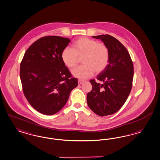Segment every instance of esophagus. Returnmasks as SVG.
Returning a JSON list of instances; mask_svg holds the SVG:
<instances>
[{
    "instance_id": "1",
    "label": "esophagus",
    "mask_w": 160,
    "mask_h": 160,
    "mask_svg": "<svg viewBox=\"0 0 160 160\" xmlns=\"http://www.w3.org/2000/svg\"><path fill=\"white\" fill-rule=\"evenodd\" d=\"M83 83V80H80V79H79V80H78V84H79V85H80V84H82V83Z\"/></svg>"
}]
</instances>
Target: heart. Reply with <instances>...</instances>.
Instances as JSON below:
<instances>
[{
  "label": "heart",
  "mask_w": 160,
  "mask_h": 160,
  "mask_svg": "<svg viewBox=\"0 0 160 160\" xmlns=\"http://www.w3.org/2000/svg\"><path fill=\"white\" fill-rule=\"evenodd\" d=\"M109 50L106 44L87 37H82L72 44V49L66 47L61 53L64 64L69 68L77 66L82 58L83 65L74 69V77L85 79L103 72L109 61Z\"/></svg>",
  "instance_id": "obj_1"
}]
</instances>
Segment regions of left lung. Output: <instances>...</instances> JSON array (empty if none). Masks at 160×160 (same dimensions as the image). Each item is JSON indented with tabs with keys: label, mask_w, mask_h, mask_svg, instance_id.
Listing matches in <instances>:
<instances>
[{
	"label": "left lung",
	"mask_w": 160,
	"mask_h": 160,
	"mask_svg": "<svg viewBox=\"0 0 160 160\" xmlns=\"http://www.w3.org/2000/svg\"><path fill=\"white\" fill-rule=\"evenodd\" d=\"M100 39L109 50V64L105 70L90 82L92 90L88 93L87 103L90 109L100 116L116 113L126 102L132 87L133 65L125 46L110 35L93 36Z\"/></svg>",
	"instance_id": "8db88e82"
}]
</instances>
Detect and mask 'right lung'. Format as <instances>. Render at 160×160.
Masks as SVG:
<instances>
[{
  "label": "right lung",
  "mask_w": 160,
  "mask_h": 160,
  "mask_svg": "<svg viewBox=\"0 0 160 160\" xmlns=\"http://www.w3.org/2000/svg\"><path fill=\"white\" fill-rule=\"evenodd\" d=\"M70 39L59 36L38 39L26 51L20 65L22 90L39 113L55 114L64 106L78 84L61 58Z\"/></svg>",
  "instance_id": "add662e5"
}]
</instances>
